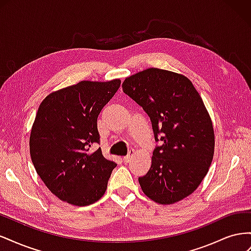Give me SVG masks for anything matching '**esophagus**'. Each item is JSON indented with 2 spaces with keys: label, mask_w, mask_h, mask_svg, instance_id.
<instances>
[{
  "label": "esophagus",
  "mask_w": 251,
  "mask_h": 251,
  "mask_svg": "<svg viewBox=\"0 0 251 251\" xmlns=\"http://www.w3.org/2000/svg\"><path fill=\"white\" fill-rule=\"evenodd\" d=\"M133 156H134V151L133 150H131L130 151H128V154L124 158V161L125 162H130L131 161V159L133 158Z\"/></svg>",
  "instance_id": "obj_1"
}]
</instances>
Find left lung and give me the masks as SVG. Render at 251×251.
<instances>
[{"label": "left lung", "instance_id": "1", "mask_svg": "<svg viewBox=\"0 0 251 251\" xmlns=\"http://www.w3.org/2000/svg\"><path fill=\"white\" fill-rule=\"evenodd\" d=\"M124 92L149 115L155 140L151 165L138 181L144 195L174 204L193 194L214 158L215 133L204 102L186 76L150 68L123 82Z\"/></svg>", "mask_w": 251, "mask_h": 251}]
</instances>
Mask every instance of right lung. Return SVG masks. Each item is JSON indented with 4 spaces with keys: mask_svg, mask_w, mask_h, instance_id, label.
<instances>
[{
    "mask_svg": "<svg viewBox=\"0 0 251 251\" xmlns=\"http://www.w3.org/2000/svg\"><path fill=\"white\" fill-rule=\"evenodd\" d=\"M120 79L82 80L50 93L40 104L30 134L35 171L59 200L86 206L100 200L117 165L105 159L97 117L117 92Z\"/></svg>",
    "mask_w": 251,
    "mask_h": 251,
    "instance_id": "obj_1",
    "label": "right lung"
}]
</instances>
